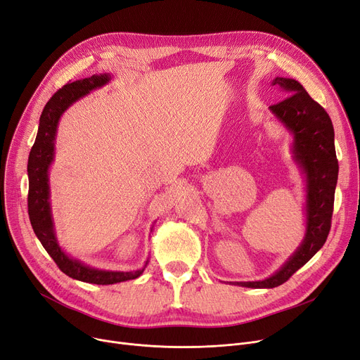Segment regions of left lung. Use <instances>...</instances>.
<instances>
[{"instance_id":"left-lung-1","label":"left lung","mask_w":360,"mask_h":360,"mask_svg":"<svg viewBox=\"0 0 360 360\" xmlns=\"http://www.w3.org/2000/svg\"><path fill=\"white\" fill-rule=\"evenodd\" d=\"M273 84L285 90L286 98L271 105L270 110L292 132L293 159L307 179V232L300 247L278 271L266 280L235 283L242 288L271 289L283 285L323 248L331 228L338 176L333 122L299 82L276 77Z\"/></svg>"}]
</instances>
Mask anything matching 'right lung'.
I'll list each match as a JSON object with an SVG mask.
<instances>
[{
	"label": "right lung",
	"mask_w": 360,
	"mask_h": 360,
	"mask_svg": "<svg viewBox=\"0 0 360 360\" xmlns=\"http://www.w3.org/2000/svg\"><path fill=\"white\" fill-rule=\"evenodd\" d=\"M109 80V74H94L91 77L67 83L63 89L56 91L42 110V115L39 118V129H37V136L30 150L27 162L29 219L37 239L41 240L42 247L52 257L63 273L71 278L93 283V285H113V283L137 278L141 276L144 269L134 271H108L93 269L79 259L70 258L61 250L55 236L51 213L48 169L53 160L56 127H58L63 113L74 102L86 96L91 90L105 86Z\"/></svg>",
	"instance_id": "add662e5"
}]
</instances>
